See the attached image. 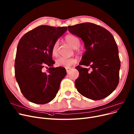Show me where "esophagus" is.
Here are the masks:
<instances>
[{
    "mask_svg": "<svg viewBox=\"0 0 134 134\" xmlns=\"http://www.w3.org/2000/svg\"><path fill=\"white\" fill-rule=\"evenodd\" d=\"M71 69L70 68H66V72H67V73H69V72H70V71L71 70Z\"/></svg>",
    "mask_w": 134,
    "mask_h": 134,
    "instance_id": "obj_1",
    "label": "esophagus"
}]
</instances>
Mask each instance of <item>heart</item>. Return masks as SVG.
<instances>
[{
    "instance_id": "heart-1",
    "label": "heart",
    "mask_w": 134,
    "mask_h": 134,
    "mask_svg": "<svg viewBox=\"0 0 134 134\" xmlns=\"http://www.w3.org/2000/svg\"><path fill=\"white\" fill-rule=\"evenodd\" d=\"M65 40L66 42L71 46L74 49H77L80 46L81 43L79 38L73 35H69L66 36ZM58 46L57 42L55 43L51 49V53L53 56L56 57L58 54ZM75 62L74 59L71 58H65L64 57H59L56 60V65L57 66H65L68 68L72 65Z\"/></svg>"
}]
</instances>
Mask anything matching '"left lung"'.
Listing matches in <instances>:
<instances>
[{
    "instance_id": "1",
    "label": "left lung",
    "mask_w": 134,
    "mask_h": 134,
    "mask_svg": "<svg viewBox=\"0 0 134 134\" xmlns=\"http://www.w3.org/2000/svg\"><path fill=\"white\" fill-rule=\"evenodd\" d=\"M68 27L71 34L82 39L86 50L80 65L86 67L75 68L79 71L75 81L77 91L92 100L107 97L119 82L121 63L113 36L104 27L91 23Z\"/></svg>"
}]
</instances>
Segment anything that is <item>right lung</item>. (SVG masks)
I'll list each match as a JSON object with an SVG mask.
<instances>
[{
    "label": "right lung",
    "instance_id": "right-lung-1",
    "mask_svg": "<svg viewBox=\"0 0 134 134\" xmlns=\"http://www.w3.org/2000/svg\"><path fill=\"white\" fill-rule=\"evenodd\" d=\"M67 30L65 26L41 25L20 39L15 59V77L24 96L32 103L44 104L53 100L66 75L64 68H53L51 49ZM48 66L49 68L44 72V68Z\"/></svg>",
    "mask_w": 134,
    "mask_h": 134
}]
</instances>
